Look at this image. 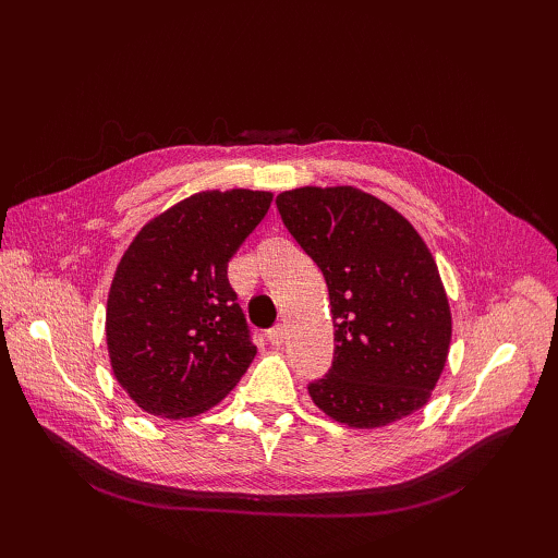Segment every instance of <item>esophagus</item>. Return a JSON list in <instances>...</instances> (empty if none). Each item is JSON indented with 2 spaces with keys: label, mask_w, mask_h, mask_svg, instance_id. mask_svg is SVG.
I'll use <instances>...</instances> for the list:
<instances>
[{
  "label": "esophagus",
  "mask_w": 558,
  "mask_h": 558,
  "mask_svg": "<svg viewBox=\"0 0 558 558\" xmlns=\"http://www.w3.org/2000/svg\"><path fill=\"white\" fill-rule=\"evenodd\" d=\"M267 340H269V344H272V347H281V344H283V340H286V330H283V326L269 328V330H267Z\"/></svg>",
  "instance_id": "34e87169"
}]
</instances>
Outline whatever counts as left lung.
I'll list each match as a JSON object with an SVG mask.
<instances>
[{
  "label": "left lung",
  "mask_w": 558,
  "mask_h": 558,
  "mask_svg": "<svg viewBox=\"0 0 558 558\" xmlns=\"http://www.w3.org/2000/svg\"><path fill=\"white\" fill-rule=\"evenodd\" d=\"M277 209L328 283L337 344L328 375L310 384L316 408L351 428L424 408L447 363L451 312L421 234L353 185L286 191Z\"/></svg>",
  "instance_id": "left-lung-1"
}]
</instances>
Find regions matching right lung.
Here are the masks:
<instances>
[{
    "instance_id": "obj_1",
    "label": "right lung",
    "mask_w": 558,
    "mask_h": 558,
    "mask_svg": "<svg viewBox=\"0 0 558 558\" xmlns=\"http://www.w3.org/2000/svg\"><path fill=\"white\" fill-rule=\"evenodd\" d=\"M269 202L267 191L195 193L148 221L123 253L107 300V347L113 377L144 412H207L256 356L228 260Z\"/></svg>"
}]
</instances>
